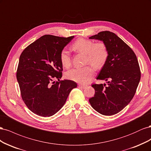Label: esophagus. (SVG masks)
Masks as SVG:
<instances>
[{"label":"esophagus","mask_w":151,"mask_h":151,"mask_svg":"<svg viewBox=\"0 0 151 151\" xmlns=\"http://www.w3.org/2000/svg\"><path fill=\"white\" fill-rule=\"evenodd\" d=\"M79 86L80 87V88H83V89H85L87 88V87H88V86L84 85V84H79Z\"/></svg>","instance_id":"1"}]
</instances>
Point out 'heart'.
Listing matches in <instances>:
<instances>
[{"label":"heart","mask_w":151,"mask_h":151,"mask_svg":"<svg viewBox=\"0 0 151 151\" xmlns=\"http://www.w3.org/2000/svg\"><path fill=\"white\" fill-rule=\"evenodd\" d=\"M72 48L86 54L85 63H89L96 68H101L106 62L108 56V50L103 43H94L93 41L79 38L72 45ZM60 60L63 67L68 68L71 65V57L67 50L63 49L60 55ZM94 68L91 66L75 68L68 71L66 77L68 79L79 83L86 84L93 78Z\"/></svg>","instance_id":"b5f03b06"}]
</instances>
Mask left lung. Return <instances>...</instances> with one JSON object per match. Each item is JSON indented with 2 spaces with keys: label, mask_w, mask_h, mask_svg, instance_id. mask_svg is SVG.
<instances>
[{
  "label": "left lung",
  "mask_w": 151,
  "mask_h": 151,
  "mask_svg": "<svg viewBox=\"0 0 151 151\" xmlns=\"http://www.w3.org/2000/svg\"><path fill=\"white\" fill-rule=\"evenodd\" d=\"M89 39L101 41L108 56L97 79L106 84H93L94 96L89 99L96 111L103 115H113L122 111L134 96L140 79V70L135 53L115 33L105 31Z\"/></svg>",
  "instance_id": "1"
}]
</instances>
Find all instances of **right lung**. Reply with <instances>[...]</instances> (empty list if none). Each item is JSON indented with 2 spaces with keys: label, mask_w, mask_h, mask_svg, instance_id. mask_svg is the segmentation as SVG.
<instances>
[{
  "label": "right lung",
  "mask_w": 151,
  "mask_h": 151,
  "mask_svg": "<svg viewBox=\"0 0 151 151\" xmlns=\"http://www.w3.org/2000/svg\"><path fill=\"white\" fill-rule=\"evenodd\" d=\"M74 38L44 35L20 55L17 80L24 103L36 115H55L64 105L71 90L77 86L71 80L60 81L63 70L60 55Z\"/></svg>",
  "instance_id": "right-lung-1"
}]
</instances>
